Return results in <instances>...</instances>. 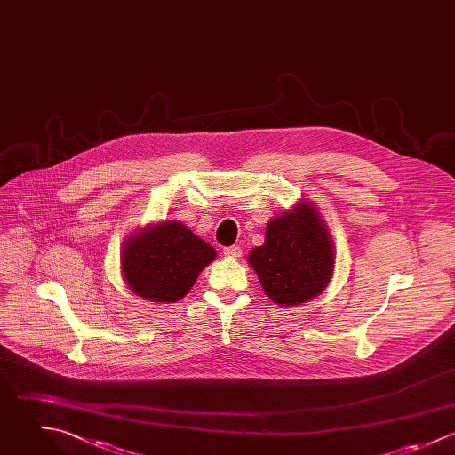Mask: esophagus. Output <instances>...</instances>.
Listing matches in <instances>:
<instances>
[{
	"label": "esophagus",
	"instance_id": "34e87169",
	"mask_svg": "<svg viewBox=\"0 0 455 455\" xmlns=\"http://www.w3.org/2000/svg\"><path fill=\"white\" fill-rule=\"evenodd\" d=\"M223 253L230 259H239L243 255V250L239 246H227V248H223Z\"/></svg>",
	"mask_w": 455,
	"mask_h": 455
}]
</instances>
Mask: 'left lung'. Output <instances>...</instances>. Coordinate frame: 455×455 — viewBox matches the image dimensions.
I'll list each match as a JSON object with an SVG mask.
<instances>
[{
    "label": "left lung",
    "instance_id": "1",
    "mask_svg": "<svg viewBox=\"0 0 455 455\" xmlns=\"http://www.w3.org/2000/svg\"><path fill=\"white\" fill-rule=\"evenodd\" d=\"M264 292L282 307L307 303L330 283L335 267L331 235L307 200L269 220L266 241L248 253Z\"/></svg>",
    "mask_w": 455,
    "mask_h": 455
}]
</instances>
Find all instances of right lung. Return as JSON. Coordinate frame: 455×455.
Listing matches in <instances>:
<instances>
[{
  "instance_id": "obj_1",
  "label": "right lung",
  "mask_w": 455,
  "mask_h": 455,
  "mask_svg": "<svg viewBox=\"0 0 455 455\" xmlns=\"http://www.w3.org/2000/svg\"><path fill=\"white\" fill-rule=\"evenodd\" d=\"M216 250L179 221L140 228L124 241L122 275L129 289L154 303H175L195 285Z\"/></svg>"
}]
</instances>
